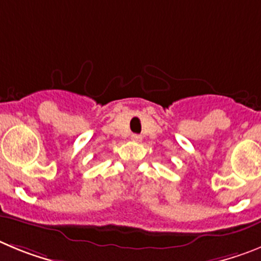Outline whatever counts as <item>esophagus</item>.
I'll return each instance as SVG.
<instances>
[{
  "instance_id": "esophagus-1",
  "label": "esophagus",
  "mask_w": 261,
  "mask_h": 261,
  "mask_svg": "<svg viewBox=\"0 0 261 261\" xmlns=\"http://www.w3.org/2000/svg\"><path fill=\"white\" fill-rule=\"evenodd\" d=\"M131 140H134V142H140V140H142V136L138 135V134H133V135H131Z\"/></svg>"
}]
</instances>
